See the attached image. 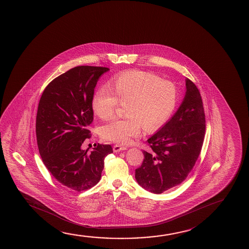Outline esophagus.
Returning <instances> with one entry per match:
<instances>
[{
  "label": "esophagus",
  "mask_w": 249,
  "mask_h": 249,
  "mask_svg": "<svg viewBox=\"0 0 249 249\" xmlns=\"http://www.w3.org/2000/svg\"><path fill=\"white\" fill-rule=\"evenodd\" d=\"M124 150H126V146H124V145H115L113 146V151H114L115 153H118V152L124 151Z\"/></svg>",
  "instance_id": "1"
}]
</instances>
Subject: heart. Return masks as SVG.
Here are the masks:
<instances>
[{"mask_svg":"<svg viewBox=\"0 0 249 249\" xmlns=\"http://www.w3.org/2000/svg\"><path fill=\"white\" fill-rule=\"evenodd\" d=\"M109 88L96 89L92 96V109L99 118L112 117L120 104L123 118H115L101 127V136L109 142L127 144L134 137L153 132L163 126L175 110L178 90L170 81L153 73L129 71L112 77Z\"/></svg>","mask_w":249,"mask_h":249,"instance_id":"obj_1","label":"heart"}]
</instances>
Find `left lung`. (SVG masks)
<instances>
[{"label":"left lung","mask_w":249,"mask_h":249,"mask_svg":"<svg viewBox=\"0 0 249 249\" xmlns=\"http://www.w3.org/2000/svg\"><path fill=\"white\" fill-rule=\"evenodd\" d=\"M183 103L160 130L147 140L150 149L135 170V178L146 191L160 194L181 184L192 172L203 146L205 114L198 89L185 79Z\"/></svg>","instance_id":"8db88e82"}]
</instances>
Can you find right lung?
Returning a JSON list of instances; mask_svg holds the SVG:
<instances>
[{"instance_id": "right-lung-1", "label": "right lung", "mask_w": 249, "mask_h": 249, "mask_svg": "<svg viewBox=\"0 0 249 249\" xmlns=\"http://www.w3.org/2000/svg\"><path fill=\"white\" fill-rule=\"evenodd\" d=\"M107 67L81 65L54 78L38 103L36 137L43 163L66 187L83 192L99 182L110 145L98 144L91 153L82 149L90 138L91 100Z\"/></svg>"}]
</instances>
